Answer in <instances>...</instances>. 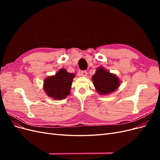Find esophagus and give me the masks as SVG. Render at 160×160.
<instances>
[{
	"mask_svg": "<svg viewBox=\"0 0 160 160\" xmlns=\"http://www.w3.org/2000/svg\"><path fill=\"white\" fill-rule=\"evenodd\" d=\"M80 75H81V76L87 77V75H88V72H87L86 71H82L80 72Z\"/></svg>",
	"mask_w": 160,
	"mask_h": 160,
	"instance_id": "esophagus-1",
	"label": "esophagus"
}]
</instances>
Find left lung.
<instances>
[{"label":"left lung","instance_id":"1","mask_svg":"<svg viewBox=\"0 0 160 160\" xmlns=\"http://www.w3.org/2000/svg\"><path fill=\"white\" fill-rule=\"evenodd\" d=\"M91 79L96 91L101 95L113 93L119 88L121 84L119 77L106 70L103 67H99L96 69L95 73L92 76Z\"/></svg>","mask_w":160,"mask_h":160}]
</instances>
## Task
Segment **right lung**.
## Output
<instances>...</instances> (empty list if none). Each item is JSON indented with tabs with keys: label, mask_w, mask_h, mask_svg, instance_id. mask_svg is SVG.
I'll return each instance as SVG.
<instances>
[{
	"label": "right lung",
	"mask_w": 160,
	"mask_h": 160,
	"mask_svg": "<svg viewBox=\"0 0 160 160\" xmlns=\"http://www.w3.org/2000/svg\"><path fill=\"white\" fill-rule=\"evenodd\" d=\"M74 73L60 69L55 75L47 77L43 82V89L47 96L55 100L65 99L70 94Z\"/></svg>",
	"instance_id": "right-lung-1"
}]
</instances>
